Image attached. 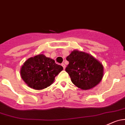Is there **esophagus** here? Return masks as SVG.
I'll use <instances>...</instances> for the list:
<instances>
[{
	"instance_id": "esophagus-1",
	"label": "esophagus",
	"mask_w": 125,
	"mask_h": 125,
	"mask_svg": "<svg viewBox=\"0 0 125 125\" xmlns=\"http://www.w3.org/2000/svg\"><path fill=\"white\" fill-rule=\"evenodd\" d=\"M62 66H63V69H65V68H66V65H65V64H64V63H62Z\"/></svg>"
}]
</instances>
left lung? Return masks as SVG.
Returning <instances> with one entry per match:
<instances>
[{
  "mask_svg": "<svg viewBox=\"0 0 125 125\" xmlns=\"http://www.w3.org/2000/svg\"><path fill=\"white\" fill-rule=\"evenodd\" d=\"M66 60L69 65L65 71L77 87L87 90L101 82L104 76V66L92 55L74 50L66 57Z\"/></svg>",
  "mask_w": 125,
  "mask_h": 125,
  "instance_id": "obj_1",
  "label": "left lung"
}]
</instances>
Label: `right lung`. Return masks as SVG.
Masks as SVG:
<instances>
[{"instance_id": "add662e5", "label": "right lung", "mask_w": 125, "mask_h": 125, "mask_svg": "<svg viewBox=\"0 0 125 125\" xmlns=\"http://www.w3.org/2000/svg\"><path fill=\"white\" fill-rule=\"evenodd\" d=\"M63 69L54 60L40 54L24 62L21 67L20 75L29 87L42 90L51 86Z\"/></svg>"}]
</instances>
